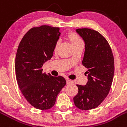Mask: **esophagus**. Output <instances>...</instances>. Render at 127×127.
Instances as JSON below:
<instances>
[{
	"label": "esophagus",
	"instance_id": "34e87169",
	"mask_svg": "<svg viewBox=\"0 0 127 127\" xmlns=\"http://www.w3.org/2000/svg\"><path fill=\"white\" fill-rule=\"evenodd\" d=\"M66 83H67V85H71V84L73 83V81L70 79H67L66 80Z\"/></svg>",
	"mask_w": 127,
	"mask_h": 127
}]
</instances>
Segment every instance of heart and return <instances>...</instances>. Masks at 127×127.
<instances>
[{
	"label": "heart",
	"mask_w": 127,
	"mask_h": 127,
	"mask_svg": "<svg viewBox=\"0 0 127 127\" xmlns=\"http://www.w3.org/2000/svg\"><path fill=\"white\" fill-rule=\"evenodd\" d=\"M67 39L69 40V41L70 42L71 44L72 45V46H75L79 44H82L83 41L80 38L79 36L77 34V33H74V32H70L67 34ZM58 46H59V42H57L56 44L55 48V50H57L58 49Z\"/></svg>",
	"instance_id": "b5f03b06"
}]
</instances>
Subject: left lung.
I'll return each instance as SVG.
<instances>
[{
    "instance_id": "obj_1",
    "label": "left lung",
    "mask_w": 127,
    "mask_h": 127,
    "mask_svg": "<svg viewBox=\"0 0 127 127\" xmlns=\"http://www.w3.org/2000/svg\"><path fill=\"white\" fill-rule=\"evenodd\" d=\"M76 32L85 41L82 64L88 69V80L84 86L77 85L78 92L74 102L79 109L88 110L97 108L108 94L114 77V57L108 42L99 32L86 28Z\"/></svg>"
}]
</instances>
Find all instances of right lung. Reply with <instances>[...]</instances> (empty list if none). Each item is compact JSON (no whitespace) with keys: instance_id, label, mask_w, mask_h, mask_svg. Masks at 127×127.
I'll return each mask as SVG.
<instances>
[{"instance_id":"1","label":"right lung","mask_w":127,"mask_h":127,"mask_svg":"<svg viewBox=\"0 0 127 127\" xmlns=\"http://www.w3.org/2000/svg\"><path fill=\"white\" fill-rule=\"evenodd\" d=\"M60 28L41 25L29 30L20 42L15 59L18 86L33 107L49 109L66 85L65 78L42 72L44 63L53 55L60 36Z\"/></svg>"}]
</instances>
